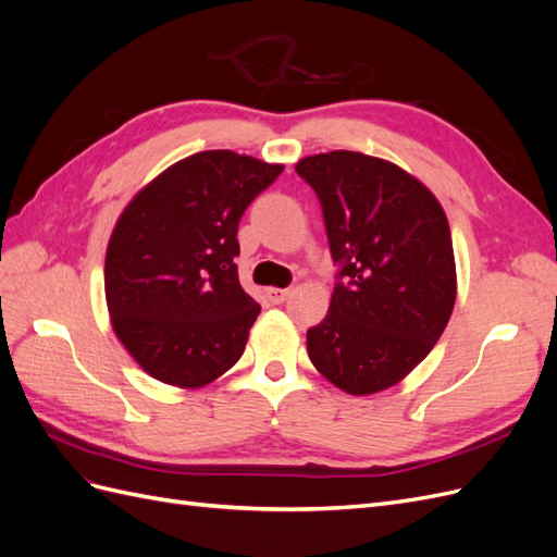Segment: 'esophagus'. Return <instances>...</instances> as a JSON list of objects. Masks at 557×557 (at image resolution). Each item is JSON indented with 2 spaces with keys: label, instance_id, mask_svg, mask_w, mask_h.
<instances>
[{
  "label": "esophagus",
  "instance_id": "34e87169",
  "mask_svg": "<svg viewBox=\"0 0 557 557\" xmlns=\"http://www.w3.org/2000/svg\"><path fill=\"white\" fill-rule=\"evenodd\" d=\"M288 297H290V288H267V299L272 301V305H283Z\"/></svg>",
  "mask_w": 557,
  "mask_h": 557
}]
</instances>
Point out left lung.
<instances>
[{"instance_id": "8db88e82", "label": "left lung", "mask_w": 557, "mask_h": 557, "mask_svg": "<svg viewBox=\"0 0 557 557\" xmlns=\"http://www.w3.org/2000/svg\"><path fill=\"white\" fill-rule=\"evenodd\" d=\"M318 195L336 272L327 315L307 332L313 367L350 395L407 376L440 342L455 305L446 213L423 183L352 150L297 162Z\"/></svg>"}]
</instances>
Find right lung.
Here are the masks:
<instances>
[{
    "instance_id": "right-lung-1",
    "label": "right lung",
    "mask_w": 557,
    "mask_h": 557,
    "mask_svg": "<svg viewBox=\"0 0 557 557\" xmlns=\"http://www.w3.org/2000/svg\"><path fill=\"white\" fill-rule=\"evenodd\" d=\"M283 172L232 150L185 158L134 197L107 248L111 323L153 379L199 387L242 358L260 305L242 285L239 221Z\"/></svg>"
}]
</instances>
